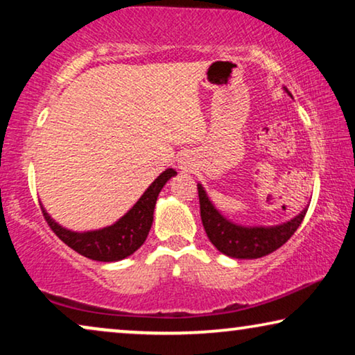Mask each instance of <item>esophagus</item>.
<instances>
[{
    "mask_svg": "<svg viewBox=\"0 0 355 355\" xmlns=\"http://www.w3.org/2000/svg\"><path fill=\"white\" fill-rule=\"evenodd\" d=\"M187 162H186V159H182V162H181V169H186L187 168Z\"/></svg>",
    "mask_w": 355,
    "mask_h": 355,
    "instance_id": "esophagus-1",
    "label": "esophagus"
}]
</instances>
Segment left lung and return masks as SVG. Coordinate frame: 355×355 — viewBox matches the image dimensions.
Instances as JSON below:
<instances>
[{"instance_id":"obj_1","label":"left lung","mask_w":355,"mask_h":355,"mask_svg":"<svg viewBox=\"0 0 355 355\" xmlns=\"http://www.w3.org/2000/svg\"><path fill=\"white\" fill-rule=\"evenodd\" d=\"M197 189L200 216L208 239L221 254L232 259H260L279 249L294 234L307 213V208H304L291 221L276 226H241L216 210L202 184H197Z\"/></svg>"}]
</instances>
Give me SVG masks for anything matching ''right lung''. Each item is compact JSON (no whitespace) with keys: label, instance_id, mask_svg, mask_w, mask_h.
Returning a JSON list of instances; mask_svg holds the SVG:
<instances>
[{"label":"right lung","instance_id":"obj_1","mask_svg":"<svg viewBox=\"0 0 355 355\" xmlns=\"http://www.w3.org/2000/svg\"><path fill=\"white\" fill-rule=\"evenodd\" d=\"M176 174L173 168L163 171L123 218H119L114 225L101 227V230L85 232L66 230L58 225L42 207L43 216L53 232L77 254L96 261H119L132 255L147 239L153 223V210L158 193L162 192L164 184Z\"/></svg>","mask_w":355,"mask_h":355}]
</instances>
